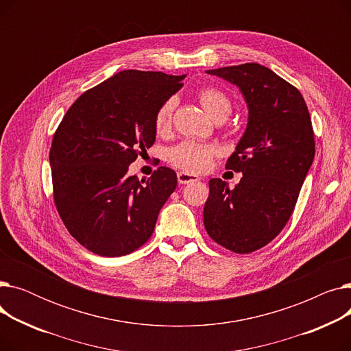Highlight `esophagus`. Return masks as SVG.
<instances>
[{"label":"esophagus","instance_id":"obj_1","mask_svg":"<svg viewBox=\"0 0 351 351\" xmlns=\"http://www.w3.org/2000/svg\"><path fill=\"white\" fill-rule=\"evenodd\" d=\"M199 176L193 175V173H188V172H178V182L180 185H189V183L197 182Z\"/></svg>","mask_w":351,"mask_h":351}]
</instances>
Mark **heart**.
Instances as JSON below:
<instances>
[{
	"mask_svg": "<svg viewBox=\"0 0 351 351\" xmlns=\"http://www.w3.org/2000/svg\"><path fill=\"white\" fill-rule=\"evenodd\" d=\"M197 98L200 105L206 110V114L215 121H225L232 112L230 99L217 88H202L197 92ZM175 106L176 98L169 97L156 109L155 129L159 134L166 132L171 128ZM216 155L217 149L213 145L196 141H183L176 146L171 147L168 152V160L183 172L202 173L210 168Z\"/></svg>",
	"mask_w": 351,
	"mask_h": 351,
	"instance_id": "heart-1",
	"label": "heart"
}]
</instances>
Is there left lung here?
<instances>
[{"instance_id":"left-lung-1","label":"left lung","mask_w":351,"mask_h":351,"mask_svg":"<svg viewBox=\"0 0 351 351\" xmlns=\"http://www.w3.org/2000/svg\"><path fill=\"white\" fill-rule=\"evenodd\" d=\"M241 89L249 117L226 162L242 172L234 189L209 180L204 223L216 243L234 253L266 246L289 222L315 159V134L298 88L259 64L206 71Z\"/></svg>"}]
</instances>
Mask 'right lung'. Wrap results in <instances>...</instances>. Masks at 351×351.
<instances>
[{
  "label": "right lung",
  "mask_w": 351,
  "mask_h": 351,
  "mask_svg": "<svg viewBox=\"0 0 351 351\" xmlns=\"http://www.w3.org/2000/svg\"><path fill=\"white\" fill-rule=\"evenodd\" d=\"M186 75L126 69L88 89L53 135V202L68 232L89 252L118 257L149 241L178 185L160 166L147 180L128 168L156 139L155 112Z\"/></svg>",
  "instance_id": "right-lung-1"
}]
</instances>
